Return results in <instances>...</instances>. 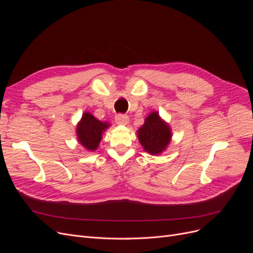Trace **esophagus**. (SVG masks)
I'll list each match as a JSON object with an SVG mask.
<instances>
[{"mask_svg": "<svg viewBox=\"0 0 253 253\" xmlns=\"http://www.w3.org/2000/svg\"><path fill=\"white\" fill-rule=\"evenodd\" d=\"M116 122L119 125H127L129 123V118L126 115L120 114L116 116Z\"/></svg>", "mask_w": 253, "mask_h": 253, "instance_id": "obj_1", "label": "esophagus"}]
</instances>
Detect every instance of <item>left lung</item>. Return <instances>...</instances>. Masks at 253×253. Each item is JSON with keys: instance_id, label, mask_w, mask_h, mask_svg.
<instances>
[{"instance_id": "1", "label": "left lung", "mask_w": 253, "mask_h": 253, "mask_svg": "<svg viewBox=\"0 0 253 253\" xmlns=\"http://www.w3.org/2000/svg\"><path fill=\"white\" fill-rule=\"evenodd\" d=\"M137 138L144 152L158 156L168 148L172 132L169 124L155 111L144 119L143 125L138 128Z\"/></svg>"}]
</instances>
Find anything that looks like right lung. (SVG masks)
<instances>
[{
    "label": "right lung",
    "instance_id": "add662e5",
    "mask_svg": "<svg viewBox=\"0 0 253 253\" xmlns=\"http://www.w3.org/2000/svg\"><path fill=\"white\" fill-rule=\"evenodd\" d=\"M110 126V123L102 122L91 113L85 112L77 124V139L85 150L94 152L98 149L103 132Z\"/></svg>",
    "mask_w": 253,
    "mask_h": 253
}]
</instances>
